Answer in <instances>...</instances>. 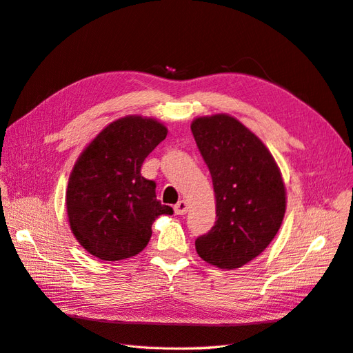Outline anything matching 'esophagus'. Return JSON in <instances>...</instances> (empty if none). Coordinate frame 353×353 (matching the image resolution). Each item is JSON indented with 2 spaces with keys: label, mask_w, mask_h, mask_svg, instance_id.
Wrapping results in <instances>:
<instances>
[{
  "label": "esophagus",
  "mask_w": 353,
  "mask_h": 353,
  "mask_svg": "<svg viewBox=\"0 0 353 353\" xmlns=\"http://www.w3.org/2000/svg\"><path fill=\"white\" fill-rule=\"evenodd\" d=\"M174 210H175L176 215H185V213L188 212V203L185 200L178 201L176 205L174 206Z\"/></svg>",
  "instance_id": "34e87169"
}]
</instances>
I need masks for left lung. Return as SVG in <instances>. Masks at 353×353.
<instances>
[{
  "label": "left lung",
  "instance_id": "1",
  "mask_svg": "<svg viewBox=\"0 0 353 353\" xmlns=\"http://www.w3.org/2000/svg\"><path fill=\"white\" fill-rule=\"evenodd\" d=\"M191 132L209 168L218 218L196 240V250L221 270L240 268L268 248L281 227L280 169L259 138L230 114L197 117Z\"/></svg>",
  "mask_w": 353,
  "mask_h": 353
}]
</instances>
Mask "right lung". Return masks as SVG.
Instances as JSON below:
<instances>
[{"instance_id":"right-lung-1","label":"right lung","mask_w":353,"mask_h":353,"mask_svg":"<svg viewBox=\"0 0 353 353\" xmlns=\"http://www.w3.org/2000/svg\"><path fill=\"white\" fill-rule=\"evenodd\" d=\"M156 119L121 117L94 138L69 176L66 209L73 236L101 261H122L150 241L159 215H172L156 199V183L141 175L144 159L166 138Z\"/></svg>"}]
</instances>
